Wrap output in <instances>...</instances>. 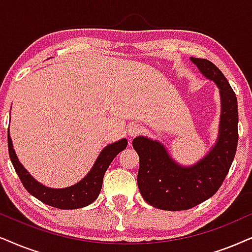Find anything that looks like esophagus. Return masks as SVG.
<instances>
[{
  "label": "esophagus",
  "instance_id": "obj_1",
  "mask_svg": "<svg viewBox=\"0 0 252 252\" xmlns=\"http://www.w3.org/2000/svg\"><path fill=\"white\" fill-rule=\"evenodd\" d=\"M142 131H143V126L141 124H131V126H129L128 128V135L130 137H136Z\"/></svg>",
  "mask_w": 252,
  "mask_h": 252
}]
</instances>
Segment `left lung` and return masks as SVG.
Segmentation results:
<instances>
[{"label": "left lung", "mask_w": 252, "mask_h": 252, "mask_svg": "<svg viewBox=\"0 0 252 252\" xmlns=\"http://www.w3.org/2000/svg\"><path fill=\"white\" fill-rule=\"evenodd\" d=\"M189 59L206 79L215 82L220 92L221 115L214 146L195 164L184 166L157 139L138 136L132 141L139 156V192L146 202L164 211H186L214 195L228 174L237 149L236 95L214 63L207 59Z\"/></svg>", "instance_id": "left-lung-1"}]
</instances>
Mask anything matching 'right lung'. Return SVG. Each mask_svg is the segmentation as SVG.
Segmentation results:
<instances>
[{
  "mask_svg": "<svg viewBox=\"0 0 252 252\" xmlns=\"http://www.w3.org/2000/svg\"><path fill=\"white\" fill-rule=\"evenodd\" d=\"M126 145H128L126 138H122L107 145L97 156L91 171L79 183L72 185V186L63 187V189H52V187H47L34 179L18 160L14 150V145H12L10 132L8 129L9 157H10L16 173L20 177L25 189L31 195L40 200L41 202L60 209L82 208V207L94 202L97 199L101 189H102L103 177L107 168L109 167L114 158L126 148Z\"/></svg>",
  "mask_w": 252,
  "mask_h": 252,
  "instance_id": "add662e5",
  "label": "right lung"
}]
</instances>
